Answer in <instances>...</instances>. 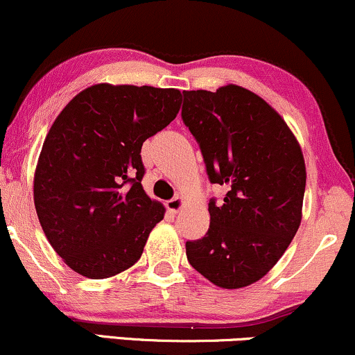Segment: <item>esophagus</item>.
<instances>
[{"label": "esophagus", "mask_w": 355, "mask_h": 355, "mask_svg": "<svg viewBox=\"0 0 355 355\" xmlns=\"http://www.w3.org/2000/svg\"><path fill=\"white\" fill-rule=\"evenodd\" d=\"M182 206H184V198H181V196H176V198H173L171 201L166 202V207H168V211L174 212V214L181 211Z\"/></svg>", "instance_id": "esophagus-1"}]
</instances>
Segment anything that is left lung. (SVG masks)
<instances>
[{
    "label": "left lung",
    "mask_w": 355,
    "mask_h": 355,
    "mask_svg": "<svg viewBox=\"0 0 355 355\" xmlns=\"http://www.w3.org/2000/svg\"><path fill=\"white\" fill-rule=\"evenodd\" d=\"M182 121L211 182L227 187L209 202L206 236L187 241V261L223 289H243L281 259L301 226L306 162L297 137L261 96L237 85L184 91Z\"/></svg>",
    "instance_id": "left-lung-1"
}]
</instances>
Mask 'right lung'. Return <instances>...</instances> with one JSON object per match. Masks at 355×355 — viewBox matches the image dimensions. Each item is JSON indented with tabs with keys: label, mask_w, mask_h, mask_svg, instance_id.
<instances>
[{
	"label": "right lung",
	"mask_w": 355,
	"mask_h": 355,
	"mask_svg": "<svg viewBox=\"0 0 355 355\" xmlns=\"http://www.w3.org/2000/svg\"><path fill=\"white\" fill-rule=\"evenodd\" d=\"M174 87L99 83L49 128L33 194L46 239L74 272L107 279L135 266L164 206L141 184V146L181 110Z\"/></svg>",
	"instance_id": "1"
}]
</instances>
